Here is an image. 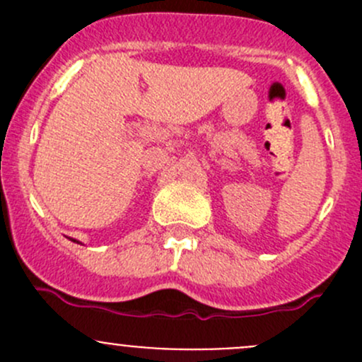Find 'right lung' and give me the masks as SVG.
<instances>
[{"instance_id":"add662e5","label":"right lung","mask_w":362,"mask_h":362,"mask_svg":"<svg viewBox=\"0 0 362 362\" xmlns=\"http://www.w3.org/2000/svg\"><path fill=\"white\" fill-rule=\"evenodd\" d=\"M69 240H71V242H76V240H75V238H69ZM76 243H80V242H76Z\"/></svg>"}]
</instances>
